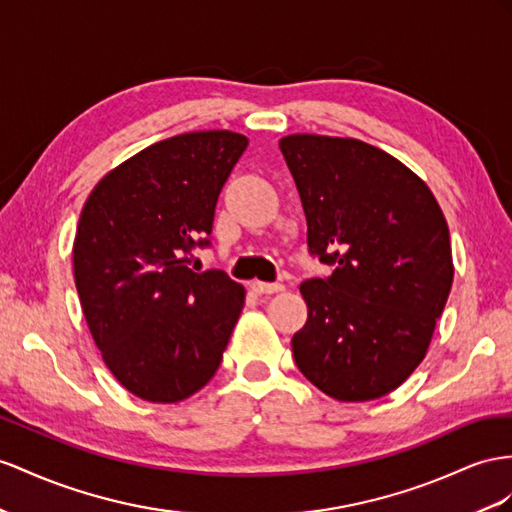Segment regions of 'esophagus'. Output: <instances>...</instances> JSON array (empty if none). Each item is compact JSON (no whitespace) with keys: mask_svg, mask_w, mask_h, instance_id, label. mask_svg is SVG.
Segmentation results:
<instances>
[{"mask_svg":"<svg viewBox=\"0 0 512 512\" xmlns=\"http://www.w3.org/2000/svg\"><path fill=\"white\" fill-rule=\"evenodd\" d=\"M251 287L255 294H277L285 290L283 283H264V281H253Z\"/></svg>","mask_w":512,"mask_h":512,"instance_id":"obj_1","label":"esophagus"}]
</instances>
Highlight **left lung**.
Listing matches in <instances>:
<instances>
[{
	"instance_id": "1",
	"label": "left lung",
	"mask_w": 512,
	"mask_h": 512,
	"mask_svg": "<svg viewBox=\"0 0 512 512\" xmlns=\"http://www.w3.org/2000/svg\"><path fill=\"white\" fill-rule=\"evenodd\" d=\"M307 216L309 253L335 266L300 285L298 370L326 396H387L426 357L454 279L448 222L411 168L368 142L279 140Z\"/></svg>"
}]
</instances>
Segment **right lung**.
Segmentation results:
<instances>
[{
    "label": "right lung",
    "mask_w": 512,
    "mask_h": 512,
    "mask_svg": "<svg viewBox=\"0 0 512 512\" xmlns=\"http://www.w3.org/2000/svg\"><path fill=\"white\" fill-rule=\"evenodd\" d=\"M248 138L227 129L155 142L112 168L82 209L73 274L101 357L127 391L173 404L205 387L244 287L186 261L207 246L218 194Z\"/></svg>",
    "instance_id": "add662e5"
}]
</instances>
